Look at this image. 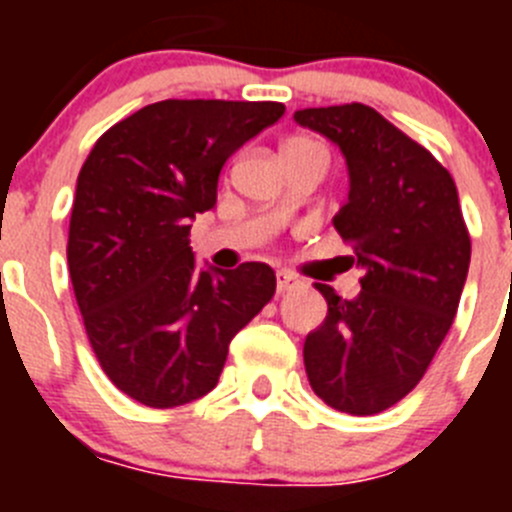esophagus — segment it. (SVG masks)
<instances>
[{
  "instance_id": "1",
  "label": "esophagus",
  "mask_w": 512,
  "mask_h": 512,
  "mask_svg": "<svg viewBox=\"0 0 512 512\" xmlns=\"http://www.w3.org/2000/svg\"><path fill=\"white\" fill-rule=\"evenodd\" d=\"M297 284H300V282H297L295 277H289V274H279V277H277V292H279V295H284V292H292Z\"/></svg>"
}]
</instances>
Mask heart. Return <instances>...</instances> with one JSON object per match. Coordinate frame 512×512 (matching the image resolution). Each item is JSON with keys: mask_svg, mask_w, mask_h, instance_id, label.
Instances as JSON below:
<instances>
[{"mask_svg": "<svg viewBox=\"0 0 512 512\" xmlns=\"http://www.w3.org/2000/svg\"><path fill=\"white\" fill-rule=\"evenodd\" d=\"M292 146H318V143H315V140H310V138H292V140H287V143H284V148H292ZM282 148V151H284Z\"/></svg>", "mask_w": 512, "mask_h": 512, "instance_id": "heart-1", "label": "heart"}]
</instances>
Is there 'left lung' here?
<instances>
[{
    "label": "left lung",
    "instance_id": "left-lung-1",
    "mask_svg": "<svg viewBox=\"0 0 512 512\" xmlns=\"http://www.w3.org/2000/svg\"><path fill=\"white\" fill-rule=\"evenodd\" d=\"M295 120L346 158L348 202L333 228L364 274L354 300L318 284L328 315L305 338L307 379L341 413H382L423 379L454 323L472 259L459 194L431 153L366 104Z\"/></svg>",
    "mask_w": 512,
    "mask_h": 512
}]
</instances>
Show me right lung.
I'll use <instances>...</instances> for the list:
<instances>
[{"label": "right lung", "instance_id": "1", "mask_svg": "<svg viewBox=\"0 0 512 512\" xmlns=\"http://www.w3.org/2000/svg\"><path fill=\"white\" fill-rule=\"evenodd\" d=\"M282 115L279 102L164 99L112 125L81 166L71 284L104 374L140 405L207 395L235 333L274 297L261 261L197 269L189 228L215 207L225 161Z\"/></svg>", "mask_w": 512, "mask_h": 512}]
</instances>
